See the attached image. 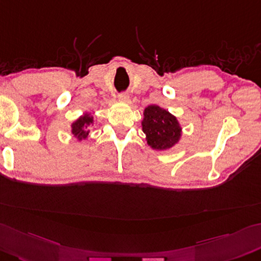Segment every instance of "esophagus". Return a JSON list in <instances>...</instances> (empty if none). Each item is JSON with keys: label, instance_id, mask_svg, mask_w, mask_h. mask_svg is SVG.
Masks as SVG:
<instances>
[{"label": "esophagus", "instance_id": "obj_1", "mask_svg": "<svg viewBox=\"0 0 261 261\" xmlns=\"http://www.w3.org/2000/svg\"><path fill=\"white\" fill-rule=\"evenodd\" d=\"M117 99H119V101H121V103H127V101H129V95L125 93H122L119 95V97H117Z\"/></svg>", "mask_w": 261, "mask_h": 261}]
</instances>
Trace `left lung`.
<instances>
[{
	"label": "left lung",
	"mask_w": 261,
	"mask_h": 261,
	"mask_svg": "<svg viewBox=\"0 0 261 261\" xmlns=\"http://www.w3.org/2000/svg\"><path fill=\"white\" fill-rule=\"evenodd\" d=\"M141 126L147 145L154 150H168L181 140L182 126L176 116L156 104L144 110Z\"/></svg>",
	"instance_id": "left-lung-1"
}]
</instances>
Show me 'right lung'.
<instances>
[{"mask_svg":"<svg viewBox=\"0 0 261 261\" xmlns=\"http://www.w3.org/2000/svg\"><path fill=\"white\" fill-rule=\"evenodd\" d=\"M94 115L90 112H85L83 115L71 123V134L78 141L88 139L91 130L90 127L94 125Z\"/></svg>","mask_w":261,"mask_h":261,"instance_id":"right-lung-1","label":"right lung"}]
</instances>
